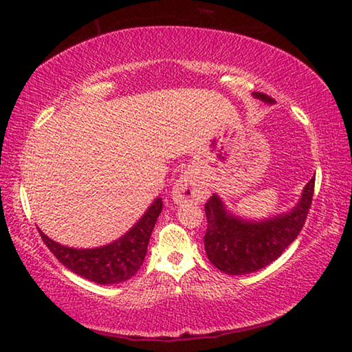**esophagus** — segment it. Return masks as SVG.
I'll use <instances>...</instances> for the list:
<instances>
[{"mask_svg":"<svg viewBox=\"0 0 352 352\" xmlns=\"http://www.w3.org/2000/svg\"><path fill=\"white\" fill-rule=\"evenodd\" d=\"M206 194L208 189L205 186V183L190 174H183L175 182L174 188H172V199H174L177 204H182V201L188 200L204 201V199H206Z\"/></svg>","mask_w":352,"mask_h":352,"instance_id":"esophagus-1","label":"esophagus"}]
</instances>
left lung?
<instances>
[{"mask_svg": "<svg viewBox=\"0 0 352 352\" xmlns=\"http://www.w3.org/2000/svg\"><path fill=\"white\" fill-rule=\"evenodd\" d=\"M253 96L273 104V99L264 93H253ZM314 188L315 178H311L294 210L262 222L233 216L212 194L205 205L208 226L204 241L208 259L226 275H247L272 264L305 226Z\"/></svg>", "mask_w": 352, "mask_h": 352, "instance_id": "8db88e82", "label": "left lung"}]
</instances>
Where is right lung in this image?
Listing matches in <instances>:
<instances>
[{"mask_svg": "<svg viewBox=\"0 0 352 352\" xmlns=\"http://www.w3.org/2000/svg\"><path fill=\"white\" fill-rule=\"evenodd\" d=\"M163 210V200L157 199L144 216L121 239L98 248H71L38 233L45 245L62 264L77 275L98 284H118L132 278L144 262L148 239L155 222Z\"/></svg>", "mask_w": 352, "mask_h": 352, "instance_id": "add662e5", "label": "right lung"}]
</instances>
